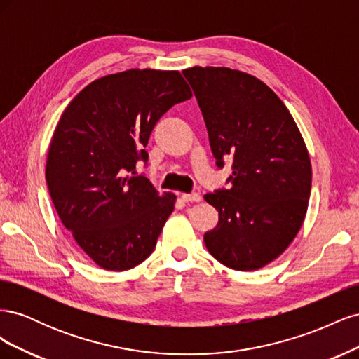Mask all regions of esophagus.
Masks as SVG:
<instances>
[{
	"label": "esophagus",
	"instance_id": "34e87169",
	"mask_svg": "<svg viewBox=\"0 0 359 359\" xmlns=\"http://www.w3.org/2000/svg\"><path fill=\"white\" fill-rule=\"evenodd\" d=\"M181 198L184 202H201L202 201V196L199 193H184Z\"/></svg>",
	"mask_w": 359,
	"mask_h": 359
}]
</instances>
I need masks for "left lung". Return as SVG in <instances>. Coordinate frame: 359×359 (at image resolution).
<instances>
[{
  "label": "left lung",
  "instance_id": "left-lung-1",
  "mask_svg": "<svg viewBox=\"0 0 359 359\" xmlns=\"http://www.w3.org/2000/svg\"><path fill=\"white\" fill-rule=\"evenodd\" d=\"M182 73L198 99L217 166L233 163L231 189L203 196L219 211L205 245L227 268L259 269L285 252L306 219L309 149L285 103L255 76L201 66Z\"/></svg>",
  "mask_w": 359,
  "mask_h": 359
}]
</instances>
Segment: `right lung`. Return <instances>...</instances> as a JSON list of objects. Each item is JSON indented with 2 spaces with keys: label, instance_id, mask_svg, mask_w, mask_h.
<instances>
[{
  "label": "right lung",
  "instance_id": "obj_1",
  "mask_svg": "<svg viewBox=\"0 0 359 359\" xmlns=\"http://www.w3.org/2000/svg\"><path fill=\"white\" fill-rule=\"evenodd\" d=\"M191 91L178 70L130 69L103 76L61 114L46 158V182L61 223L90 259L126 271L153 253L173 193L160 194L144 175L151 132Z\"/></svg>",
  "mask_w": 359,
  "mask_h": 359
}]
</instances>
